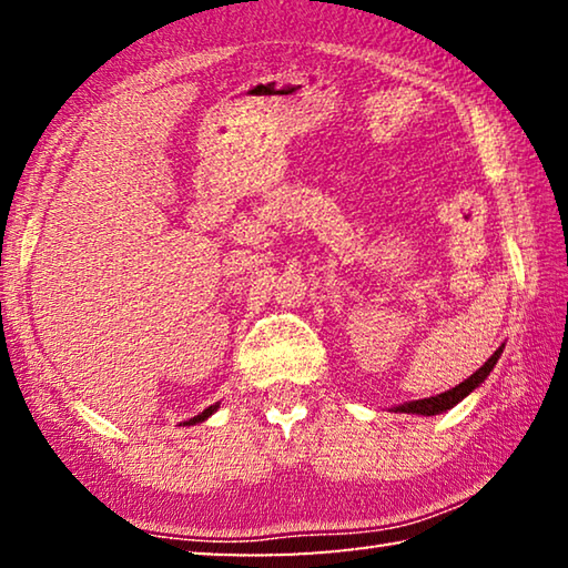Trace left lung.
Segmentation results:
<instances>
[{
    "label": "left lung",
    "mask_w": 568,
    "mask_h": 568,
    "mask_svg": "<svg viewBox=\"0 0 568 568\" xmlns=\"http://www.w3.org/2000/svg\"><path fill=\"white\" fill-rule=\"evenodd\" d=\"M501 351L498 348L491 358H488L480 368L474 373V376L466 378L464 383H458L456 388H450L446 393H440V396H430V398H423V400H413V403H403V406H398L396 410L400 413H418V416H436V413H444L448 408H454L458 400H464L470 390L478 388L480 383H484L488 378V373L494 371V365L498 363V358H501Z\"/></svg>",
    "instance_id": "1"
}]
</instances>
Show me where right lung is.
Instances as JSON below:
<instances>
[{
  "instance_id": "1",
  "label": "right lung",
  "mask_w": 568,
  "mask_h": 568,
  "mask_svg": "<svg viewBox=\"0 0 568 568\" xmlns=\"http://www.w3.org/2000/svg\"><path fill=\"white\" fill-rule=\"evenodd\" d=\"M217 410V406H210V408H205L203 413H200V416H195V418H190L187 420V426H192V423H200V420H205L207 416H213V413Z\"/></svg>"
}]
</instances>
